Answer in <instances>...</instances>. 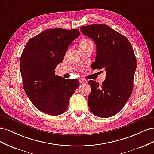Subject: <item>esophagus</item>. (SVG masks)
I'll return each instance as SVG.
<instances>
[{"label": "esophagus", "mask_w": 154, "mask_h": 154, "mask_svg": "<svg viewBox=\"0 0 154 154\" xmlns=\"http://www.w3.org/2000/svg\"><path fill=\"white\" fill-rule=\"evenodd\" d=\"M80 83H85V81L83 80V79H82V78H80Z\"/></svg>", "instance_id": "34e87169"}]
</instances>
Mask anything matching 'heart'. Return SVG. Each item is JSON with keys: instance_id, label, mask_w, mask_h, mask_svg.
<instances>
[{"instance_id": "obj_1", "label": "heart", "mask_w": 154, "mask_h": 154, "mask_svg": "<svg viewBox=\"0 0 154 154\" xmlns=\"http://www.w3.org/2000/svg\"><path fill=\"white\" fill-rule=\"evenodd\" d=\"M80 48H88L91 47L93 48V43L89 39H83L80 41Z\"/></svg>"}]
</instances>
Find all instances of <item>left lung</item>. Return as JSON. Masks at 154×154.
Listing matches in <instances>:
<instances>
[{"mask_svg": "<svg viewBox=\"0 0 154 154\" xmlns=\"http://www.w3.org/2000/svg\"><path fill=\"white\" fill-rule=\"evenodd\" d=\"M80 29L96 45V57L92 69L106 72L101 85L88 81L91 87L88 107L97 117H111L123 109L132 92L137 67L134 50L127 37L107 25H88Z\"/></svg>", "mask_w": 154, "mask_h": 154, "instance_id": "8db88e82", "label": "left lung"}]
</instances>
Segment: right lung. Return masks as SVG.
Returning <instances> with one entry per match:
<instances>
[{"instance_id":"obj_1","label":"right lung","mask_w":154,"mask_h":154,"mask_svg":"<svg viewBox=\"0 0 154 154\" xmlns=\"http://www.w3.org/2000/svg\"><path fill=\"white\" fill-rule=\"evenodd\" d=\"M80 34L78 29H46L31 38L23 50L20 60L23 87L32 104L45 114L64 113L79 85L78 79H65L56 75L54 70Z\"/></svg>"}]
</instances>
